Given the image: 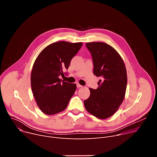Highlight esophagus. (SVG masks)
Returning <instances> with one entry per match:
<instances>
[{
  "instance_id": "1",
  "label": "esophagus",
  "mask_w": 157,
  "mask_h": 157,
  "mask_svg": "<svg viewBox=\"0 0 157 157\" xmlns=\"http://www.w3.org/2000/svg\"><path fill=\"white\" fill-rule=\"evenodd\" d=\"M76 86H77V87H82V85H81L79 82H76Z\"/></svg>"
}]
</instances>
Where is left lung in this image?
<instances>
[{"label":"left lung","instance_id":"8db88e82","mask_svg":"<svg viewBox=\"0 0 157 157\" xmlns=\"http://www.w3.org/2000/svg\"><path fill=\"white\" fill-rule=\"evenodd\" d=\"M91 52L94 75L101 76L96 89L89 88L90 96L84 101L88 113L100 119L114 115L122 103L126 91L127 76L121 55L109 44L103 42L87 43Z\"/></svg>","mask_w":157,"mask_h":157}]
</instances>
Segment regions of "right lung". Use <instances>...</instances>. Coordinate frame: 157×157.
I'll return each instance as SVG.
<instances>
[{
    "mask_svg": "<svg viewBox=\"0 0 157 157\" xmlns=\"http://www.w3.org/2000/svg\"><path fill=\"white\" fill-rule=\"evenodd\" d=\"M82 42L58 41L44 48L36 58L31 73V87L40 109L47 115L63 111L76 89V84L59 79L68 69Z\"/></svg>",
    "mask_w": 157,
    "mask_h": 157,
    "instance_id": "add662e5",
    "label": "right lung"
}]
</instances>
